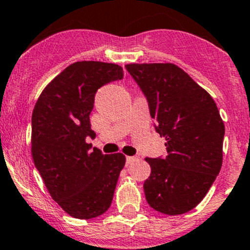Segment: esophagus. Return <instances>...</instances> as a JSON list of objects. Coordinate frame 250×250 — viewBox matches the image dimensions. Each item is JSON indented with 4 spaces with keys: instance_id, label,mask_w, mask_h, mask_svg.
<instances>
[{
    "instance_id": "esophagus-1",
    "label": "esophagus",
    "mask_w": 250,
    "mask_h": 250,
    "mask_svg": "<svg viewBox=\"0 0 250 250\" xmlns=\"http://www.w3.org/2000/svg\"><path fill=\"white\" fill-rule=\"evenodd\" d=\"M136 160H138V157H125V162H127V165H130V164H133L134 162H136Z\"/></svg>"
}]
</instances>
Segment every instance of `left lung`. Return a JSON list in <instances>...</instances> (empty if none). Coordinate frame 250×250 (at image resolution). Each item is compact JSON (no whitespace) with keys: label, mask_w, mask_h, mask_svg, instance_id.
<instances>
[{"label":"left lung","mask_w":250,"mask_h":250,"mask_svg":"<svg viewBox=\"0 0 250 250\" xmlns=\"http://www.w3.org/2000/svg\"><path fill=\"white\" fill-rule=\"evenodd\" d=\"M148 104L167 156L146 158V200L160 213L193 209L213 185L223 162L225 128L213 98L172 63L127 64Z\"/></svg>","instance_id":"left-lung-1"}]
</instances>
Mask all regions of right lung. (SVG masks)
<instances>
[{
  "mask_svg": "<svg viewBox=\"0 0 250 250\" xmlns=\"http://www.w3.org/2000/svg\"><path fill=\"white\" fill-rule=\"evenodd\" d=\"M122 79L114 63L75 62L46 86L33 109V162L51 198L78 219L109 209L125 167L122 153L103 154L86 143L96 138L90 123L96 92Z\"/></svg>",
  "mask_w": 250,
  "mask_h": 250,
  "instance_id": "1",
  "label": "right lung"
}]
</instances>
